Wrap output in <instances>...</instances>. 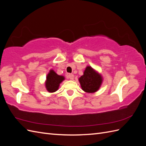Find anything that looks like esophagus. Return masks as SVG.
Listing matches in <instances>:
<instances>
[{"mask_svg": "<svg viewBox=\"0 0 146 146\" xmlns=\"http://www.w3.org/2000/svg\"><path fill=\"white\" fill-rule=\"evenodd\" d=\"M74 75H73L72 74H68V78H69V79H70V80H73V79H74Z\"/></svg>", "mask_w": 146, "mask_h": 146, "instance_id": "1", "label": "esophagus"}]
</instances>
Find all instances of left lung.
<instances>
[{
    "mask_svg": "<svg viewBox=\"0 0 146 146\" xmlns=\"http://www.w3.org/2000/svg\"><path fill=\"white\" fill-rule=\"evenodd\" d=\"M102 77L92 68L88 66L83 76L79 78L82 90L87 92H94L99 90L102 83Z\"/></svg>",
    "mask_w": 146,
    "mask_h": 146,
    "instance_id": "left-lung-1",
    "label": "left lung"
}]
</instances>
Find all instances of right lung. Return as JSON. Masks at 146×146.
<instances>
[{
    "label": "right lung",
    "instance_id": "add662e5",
    "mask_svg": "<svg viewBox=\"0 0 146 146\" xmlns=\"http://www.w3.org/2000/svg\"><path fill=\"white\" fill-rule=\"evenodd\" d=\"M46 78V89L50 92H53L57 91V90L58 89L60 83L62 82V81L64 79V77L57 75L53 70H51L50 72L48 74Z\"/></svg>",
    "mask_w": 146,
    "mask_h": 146
}]
</instances>
